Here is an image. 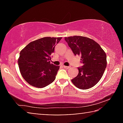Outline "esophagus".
Returning <instances> with one entry per match:
<instances>
[{"label":"esophagus","mask_w":123,"mask_h":123,"mask_svg":"<svg viewBox=\"0 0 123 123\" xmlns=\"http://www.w3.org/2000/svg\"><path fill=\"white\" fill-rule=\"evenodd\" d=\"M63 68H66V69H69V68H70L69 67H68V66H65V65H63Z\"/></svg>","instance_id":"1"}]
</instances>
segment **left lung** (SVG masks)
<instances>
[{"instance_id":"obj_1","label":"left lung","mask_w":123,"mask_h":123,"mask_svg":"<svg viewBox=\"0 0 123 123\" xmlns=\"http://www.w3.org/2000/svg\"><path fill=\"white\" fill-rule=\"evenodd\" d=\"M75 55L80 56L83 65L78 68V74L72 80L74 85L82 90L93 87L99 82L106 67V54L98 43L86 37H65Z\"/></svg>"}]
</instances>
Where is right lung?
<instances>
[{
    "instance_id": "1",
    "label": "right lung",
    "mask_w": 123,
    "mask_h": 123,
    "mask_svg": "<svg viewBox=\"0 0 123 123\" xmlns=\"http://www.w3.org/2000/svg\"><path fill=\"white\" fill-rule=\"evenodd\" d=\"M62 38H40L28 43L20 52L18 62L20 72L30 85L43 88L55 80L60 67L50 64V56Z\"/></svg>"
}]
</instances>
